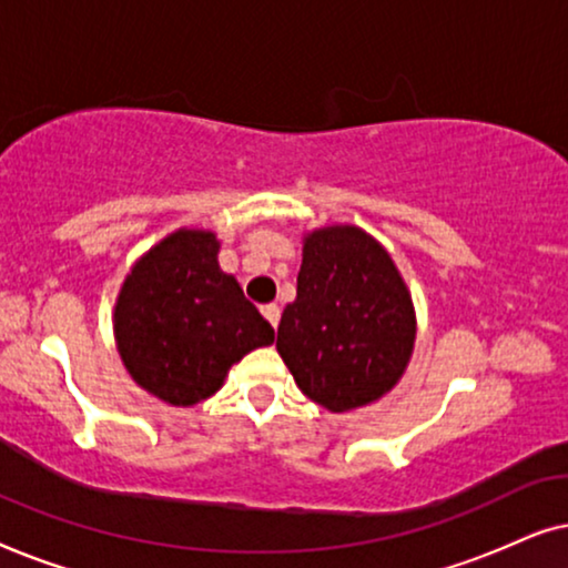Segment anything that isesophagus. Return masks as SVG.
I'll return each mask as SVG.
<instances>
[{
	"label": "esophagus",
	"instance_id": "1",
	"mask_svg": "<svg viewBox=\"0 0 568 568\" xmlns=\"http://www.w3.org/2000/svg\"><path fill=\"white\" fill-rule=\"evenodd\" d=\"M261 313H263V317H266V321L274 325H278V317H282V310H278V305H266V307H261Z\"/></svg>",
	"mask_w": 568,
	"mask_h": 568
}]
</instances>
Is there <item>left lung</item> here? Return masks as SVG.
I'll list each match as a JSON object with an SVG mask.
<instances>
[{
  "instance_id": "8db88e82",
  "label": "left lung",
  "mask_w": 568,
  "mask_h": 568,
  "mask_svg": "<svg viewBox=\"0 0 568 568\" xmlns=\"http://www.w3.org/2000/svg\"><path fill=\"white\" fill-rule=\"evenodd\" d=\"M414 341V302L385 247L352 224L310 232L276 338L300 390L333 414L367 406L398 383Z\"/></svg>"
}]
</instances>
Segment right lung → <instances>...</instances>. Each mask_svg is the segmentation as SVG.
Wrapping results in <instances>:
<instances>
[{"mask_svg": "<svg viewBox=\"0 0 568 568\" xmlns=\"http://www.w3.org/2000/svg\"><path fill=\"white\" fill-rule=\"evenodd\" d=\"M209 230H178L134 263L115 300V344L139 387L170 406L220 390L230 367L274 328L216 263Z\"/></svg>", "mask_w": 568, "mask_h": 568, "instance_id": "obj_1", "label": "right lung"}]
</instances>
